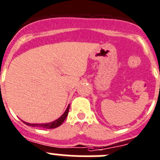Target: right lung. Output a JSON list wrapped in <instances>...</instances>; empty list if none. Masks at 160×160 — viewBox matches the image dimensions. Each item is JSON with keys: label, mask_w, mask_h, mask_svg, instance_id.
<instances>
[{"label": "right lung", "mask_w": 160, "mask_h": 160, "mask_svg": "<svg viewBox=\"0 0 160 160\" xmlns=\"http://www.w3.org/2000/svg\"><path fill=\"white\" fill-rule=\"evenodd\" d=\"M69 107L70 104L68 106L67 109H66L65 112H64V114L62 116H60L59 119H57V120L55 121L51 122V123H26V122H24L25 124H27L28 126H32V127H38V128H48V129H51V128H56L57 127L60 126V125L62 124L63 122L65 120L66 117L68 116V111H69Z\"/></svg>", "instance_id": "add662e5"}]
</instances>
